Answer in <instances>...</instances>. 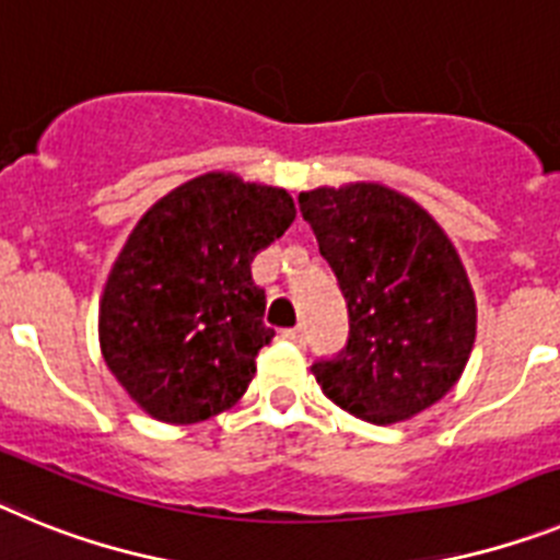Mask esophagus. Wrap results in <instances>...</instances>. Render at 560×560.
<instances>
[{"instance_id": "1", "label": "esophagus", "mask_w": 560, "mask_h": 560, "mask_svg": "<svg viewBox=\"0 0 560 560\" xmlns=\"http://www.w3.org/2000/svg\"><path fill=\"white\" fill-rule=\"evenodd\" d=\"M281 338L290 340V343H295V347H304V343H307V329L304 327L284 329V332H281Z\"/></svg>"}]
</instances>
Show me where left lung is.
Returning a JSON list of instances; mask_svg holds the SVG:
<instances>
[{"label":"left lung","mask_w":560,"mask_h":560,"mask_svg":"<svg viewBox=\"0 0 560 560\" xmlns=\"http://www.w3.org/2000/svg\"><path fill=\"white\" fill-rule=\"evenodd\" d=\"M299 208L349 313L347 347L313 363L324 395L374 425L434 406L476 338L474 290L448 236L374 183L304 191Z\"/></svg>","instance_id":"left-lung-1"}]
</instances>
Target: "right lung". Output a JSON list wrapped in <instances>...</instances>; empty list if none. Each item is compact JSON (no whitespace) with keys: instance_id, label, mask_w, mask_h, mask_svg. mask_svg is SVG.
I'll list each match as a JSON object with an SVG mask.
<instances>
[{"instance_id":"obj_1","label":"right lung","mask_w":560,"mask_h":560,"mask_svg":"<svg viewBox=\"0 0 560 560\" xmlns=\"http://www.w3.org/2000/svg\"><path fill=\"white\" fill-rule=\"evenodd\" d=\"M284 188L202 174L145 211L106 281L101 352L163 422H199L245 395L265 324L250 261L293 225Z\"/></svg>"}]
</instances>
